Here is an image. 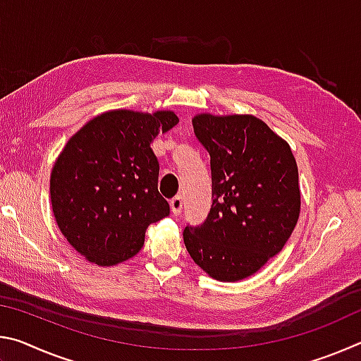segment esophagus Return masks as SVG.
I'll return each mask as SVG.
<instances>
[{
    "label": "esophagus",
    "mask_w": 361,
    "mask_h": 361,
    "mask_svg": "<svg viewBox=\"0 0 361 361\" xmlns=\"http://www.w3.org/2000/svg\"><path fill=\"white\" fill-rule=\"evenodd\" d=\"M170 209H172L173 215H180L183 209V197L181 195H175V197L170 200Z\"/></svg>",
    "instance_id": "1"
}]
</instances>
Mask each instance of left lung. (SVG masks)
Returning a JSON list of instances; mask_svg holds the SVG:
<instances>
[{"mask_svg": "<svg viewBox=\"0 0 361 361\" xmlns=\"http://www.w3.org/2000/svg\"><path fill=\"white\" fill-rule=\"evenodd\" d=\"M210 154L212 197L200 228L183 240L195 264L219 282L253 276L282 252L301 212L296 159L290 145L252 114L192 118Z\"/></svg>", "mask_w": 361, "mask_h": 361, "instance_id": "obj_1", "label": "left lung"}]
</instances>
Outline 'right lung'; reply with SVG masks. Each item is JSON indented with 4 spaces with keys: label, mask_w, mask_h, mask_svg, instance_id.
I'll return each instance as SVG.
<instances>
[{
    "label": "right lung",
    "mask_w": 361,
    "mask_h": 361,
    "mask_svg": "<svg viewBox=\"0 0 361 361\" xmlns=\"http://www.w3.org/2000/svg\"><path fill=\"white\" fill-rule=\"evenodd\" d=\"M176 124L170 109H111L66 142L51 172V204L60 232L87 261L116 266L130 259L148 226L170 213L157 191L151 143Z\"/></svg>",
    "instance_id": "obj_1"
}]
</instances>
